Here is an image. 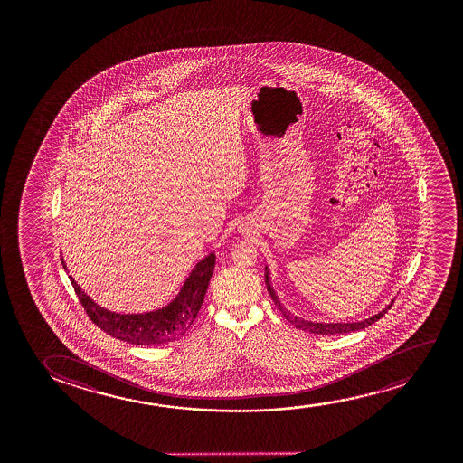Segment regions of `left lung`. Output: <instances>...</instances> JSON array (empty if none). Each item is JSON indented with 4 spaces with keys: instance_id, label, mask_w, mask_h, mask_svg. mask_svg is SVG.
Instances as JSON below:
<instances>
[{
    "instance_id": "1",
    "label": "left lung",
    "mask_w": 463,
    "mask_h": 463,
    "mask_svg": "<svg viewBox=\"0 0 463 463\" xmlns=\"http://www.w3.org/2000/svg\"><path fill=\"white\" fill-rule=\"evenodd\" d=\"M266 285L267 291L270 294V298H273L275 305L279 307V311L283 313V317H285L289 323L294 324L298 329L305 330V332H310V334L335 335V334H348V332H354V330L365 329L368 326H372V324L376 323L381 317H384L387 310H391V307H392V302H391V304L387 305L386 308H383L378 315H373V317H370L368 319H364V321H359V323H311V321H304V319H300V317H294V315H291V313L286 310L285 307L281 305L279 296L275 294L272 285H270V277H269V270H267V267Z\"/></svg>"
}]
</instances>
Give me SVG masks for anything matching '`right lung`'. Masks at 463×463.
Segmentation results:
<instances>
[{
  "label": "right lung",
  "instance_id": "right-lung-1",
  "mask_svg": "<svg viewBox=\"0 0 463 463\" xmlns=\"http://www.w3.org/2000/svg\"><path fill=\"white\" fill-rule=\"evenodd\" d=\"M215 254L210 253L203 260H199L196 267L191 270L190 277L184 279V285L182 286L177 298H174L171 304L159 310L139 315H120L101 308L80 289V286L77 285L71 275L70 279L83 310L87 311L90 319L99 329L121 342L152 346L172 342L188 332L203 307V298L215 269ZM61 264L66 269L63 258Z\"/></svg>",
  "mask_w": 463,
  "mask_h": 463
}]
</instances>
